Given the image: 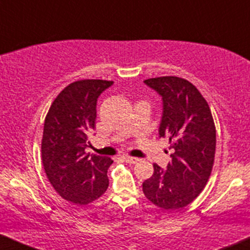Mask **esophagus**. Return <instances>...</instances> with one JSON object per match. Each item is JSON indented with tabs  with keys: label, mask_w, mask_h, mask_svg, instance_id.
<instances>
[{
	"label": "esophagus",
	"mask_w": 250,
	"mask_h": 250,
	"mask_svg": "<svg viewBox=\"0 0 250 250\" xmlns=\"http://www.w3.org/2000/svg\"><path fill=\"white\" fill-rule=\"evenodd\" d=\"M123 159H125V162L131 163V165H134V163H136V162L140 161V160L137 159V157H133V156H125V157H123Z\"/></svg>",
	"instance_id": "obj_1"
}]
</instances>
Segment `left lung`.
Segmentation results:
<instances>
[{
  "mask_svg": "<svg viewBox=\"0 0 250 250\" xmlns=\"http://www.w3.org/2000/svg\"><path fill=\"white\" fill-rule=\"evenodd\" d=\"M162 96L160 137L174 153L167 170L154 165L142 185L146 197L157 207L175 210L188 206L207 185L214 166L216 129L210 108L193 83L177 76L145 80Z\"/></svg>",
  "mask_w": 250,
  "mask_h": 250,
  "instance_id": "8db88e82",
  "label": "left lung"
}]
</instances>
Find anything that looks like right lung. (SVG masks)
Listing matches in <instances>:
<instances>
[{"mask_svg": "<svg viewBox=\"0 0 250 250\" xmlns=\"http://www.w3.org/2000/svg\"><path fill=\"white\" fill-rule=\"evenodd\" d=\"M113 81L80 80L67 85L44 120L42 163L48 180L61 197L84 206L107 190L110 157L85 154L88 135L95 128L96 102Z\"/></svg>", "mask_w": 250, "mask_h": 250, "instance_id": "1", "label": "right lung"}]
</instances>
